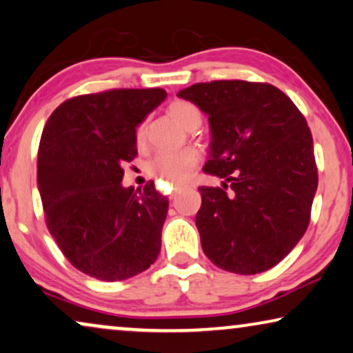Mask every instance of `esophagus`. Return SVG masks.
I'll list each match as a JSON object with an SVG mask.
<instances>
[{
    "instance_id": "34e87169",
    "label": "esophagus",
    "mask_w": 353,
    "mask_h": 353,
    "mask_svg": "<svg viewBox=\"0 0 353 353\" xmlns=\"http://www.w3.org/2000/svg\"><path fill=\"white\" fill-rule=\"evenodd\" d=\"M176 191H178V186H175V188H173V190H172V192H170V199H173V197H175Z\"/></svg>"
}]
</instances>
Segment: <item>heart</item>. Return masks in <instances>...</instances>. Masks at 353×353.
<instances>
[{"label":"heart","mask_w":353,"mask_h":353,"mask_svg":"<svg viewBox=\"0 0 353 353\" xmlns=\"http://www.w3.org/2000/svg\"><path fill=\"white\" fill-rule=\"evenodd\" d=\"M167 112L186 130H196L202 122L199 109L190 101L176 99L168 104ZM134 139L139 148L146 141V125L139 123L134 133ZM201 152L196 148H185L176 152H159L146 163V170L152 176L167 183H183L191 176L194 168L199 165Z\"/></svg>","instance_id":"heart-1"}]
</instances>
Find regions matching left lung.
<instances>
[{
    "label": "left lung",
    "mask_w": 353,
    "mask_h": 353,
    "mask_svg": "<svg viewBox=\"0 0 353 353\" xmlns=\"http://www.w3.org/2000/svg\"><path fill=\"white\" fill-rule=\"evenodd\" d=\"M178 96L209 115L204 172L225 180L199 186L202 250L226 272H267L310 223L318 168L305 117L281 90L259 81H207Z\"/></svg>",
    "instance_id": "8db88e82"
}]
</instances>
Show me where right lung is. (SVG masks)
<instances>
[{"instance_id": "obj_1", "label": "right lung", "mask_w": 353, "mask_h": 353, "mask_svg": "<svg viewBox=\"0 0 353 353\" xmlns=\"http://www.w3.org/2000/svg\"><path fill=\"white\" fill-rule=\"evenodd\" d=\"M165 98L162 88L75 96L43 128L37 181L46 226L65 259L91 278H132L161 252L167 197L154 181L123 188L122 167L138 154V123Z\"/></svg>"}]
</instances>
